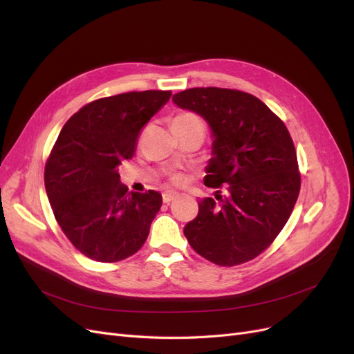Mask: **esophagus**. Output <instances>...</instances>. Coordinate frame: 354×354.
Returning a JSON list of instances; mask_svg holds the SVG:
<instances>
[{
	"label": "esophagus",
	"instance_id": "obj_1",
	"mask_svg": "<svg viewBox=\"0 0 354 354\" xmlns=\"http://www.w3.org/2000/svg\"><path fill=\"white\" fill-rule=\"evenodd\" d=\"M177 198H178V194H177V192H174V190H167V192H164V194H162V201L165 203L173 202Z\"/></svg>",
	"mask_w": 354,
	"mask_h": 354
}]
</instances>
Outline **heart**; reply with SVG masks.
Here are the masks:
<instances>
[{
  "mask_svg": "<svg viewBox=\"0 0 354 354\" xmlns=\"http://www.w3.org/2000/svg\"><path fill=\"white\" fill-rule=\"evenodd\" d=\"M195 122H201L199 118L194 113H178L174 120H173V125H178V127H183V125H190V124H195Z\"/></svg>",
  "mask_w": 354,
  "mask_h": 354,
  "instance_id": "obj_1",
  "label": "heart"
}]
</instances>
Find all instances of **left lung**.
<instances>
[{
	"mask_svg": "<svg viewBox=\"0 0 354 354\" xmlns=\"http://www.w3.org/2000/svg\"><path fill=\"white\" fill-rule=\"evenodd\" d=\"M180 109L207 121L212 146L203 183L227 194L199 202L185 236L218 266L250 261L286 224L299 194L297 153L285 124L252 94L229 88H190L173 95Z\"/></svg>",
	"mask_w": 354,
	"mask_h": 354,
	"instance_id": "8db88e82",
	"label": "left lung"
}]
</instances>
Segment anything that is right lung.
<instances>
[{
    "instance_id": "1",
    "label": "right lung",
    "mask_w": 354,
    "mask_h": 354,
    "mask_svg": "<svg viewBox=\"0 0 354 354\" xmlns=\"http://www.w3.org/2000/svg\"><path fill=\"white\" fill-rule=\"evenodd\" d=\"M171 91H131L85 104L63 125L46 164V190L63 233L100 263L142 248L162 205L155 190L128 192L118 165L134 155L138 133Z\"/></svg>"
}]
</instances>
